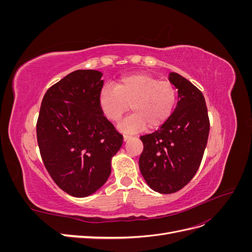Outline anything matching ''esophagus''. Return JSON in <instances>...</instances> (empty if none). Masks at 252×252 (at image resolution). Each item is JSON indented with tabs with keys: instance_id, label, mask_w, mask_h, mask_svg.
<instances>
[{
	"instance_id": "1",
	"label": "esophagus",
	"mask_w": 252,
	"mask_h": 252,
	"mask_svg": "<svg viewBox=\"0 0 252 252\" xmlns=\"http://www.w3.org/2000/svg\"><path fill=\"white\" fill-rule=\"evenodd\" d=\"M123 139H124V141L126 142V141H128V140H130L131 136L128 135V134H124V135H123Z\"/></svg>"
}]
</instances>
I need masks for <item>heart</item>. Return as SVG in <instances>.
I'll return each mask as SVG.
<instances>
[{"label":"heart","instance_id":"b5f03b06","mask_svg":"<svg viewBox=\"0 0 252 252\" xmlns=\"http://www.w3.org/2000/svg\"><path fill=\"white\" fill-rule=\"evenodd\" d=\"M178 90L169 81H159L150 73L141 72L120 79L116 88H102L98 103L110 122L117 123L129 106L132 110L120 128L127 132H140L148 127L157 129L168 121L177 107Z\"/></svg>","mask_w":252,"mask_h":252}]
</instances>
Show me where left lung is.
<instances>
[{
  "label": "left lung",
  "instance_id": "left-lung-1",
  "mask_svg": "<svg viewBox=\"0 0 252 252\" xmlns=\"http://www.w3.org/2000/svg\"><path fill=\"white\" fill-rule=\"evenodd\" d=\"M169 81L178 88L179 102L171 118L157 131L142 135L139 166L155 191L174 193L186 186L201 165L209 135V118L203 94L179 73Z\"/></svg>",
  "mask_w": 252,
  "mask_h": 252
}]
</instances>
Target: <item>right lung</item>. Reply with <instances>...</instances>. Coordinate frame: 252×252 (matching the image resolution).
<instances>
[{"instance_id": "1", "label": "right lung", "mask_w": 252, "mask_h": 252, "mask_svg": "<svg viewBox=\"0 0 252 252\" xmlns=\"http://www.w3.org/2000/svg\"><path fill=\"white\" fill-rule=\"evenodd\" d=\"M101 78L91 69L67 74L46 91L36 122L45 168L63 191L77 197L105 184L111 158L123 144V135L100 107Z\"/></svg>"}]
</instances>
